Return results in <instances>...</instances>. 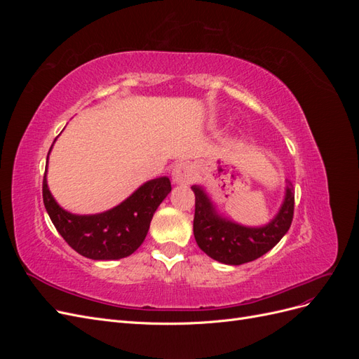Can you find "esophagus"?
Wrapping results in <instances>:
<instances>
[{
  "instance_id": "1",
  "label": "esophagus",
  "mask_w": 359,
  "mask_h": 359,
  "mask_svg": "<svg viewBox=\"0 0 359 359\" xmlns=\"http://www.w3.org/2000/svg\"><path fill=\"white\" fill-rule=\"evenodd\" d=\"M193 178V169L189 163H177L172 169V181L175 184H189Z\"/></svg>"
}]
</instances>
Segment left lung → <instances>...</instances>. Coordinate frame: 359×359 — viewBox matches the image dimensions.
I'll return each instance as SVG.
<instances>
[{
	"label": "left lung",
	"instance_id": "obj_1",
	"mask_svg": "<svg viewBox=\"0 0 359 359\" xmlns=\"http://www.w3.org/2000/svg\"><path fill=\"white\" fill-rule=\"evenodd\" d=\"M194 191L193 233L203 253L226 265H241L264 256L289 231L295 206V191L287 181L285 201L268 224L248 227L223 219L217 214L211 199L199 186Z\"/></svg>",
	"mask_w": 359,
	"mask_h": 359
}]
</instances>
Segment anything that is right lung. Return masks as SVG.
<instances>
[{
  "label": "right lung",
  "instance_id": "obj_1",
  "mask_svg": "<svg viewBox=\"0 0 359 359\" xmlns=\"http://www.w3.org/2000/svg\"><path fill=\"white\" fill-rule=\"evenodd\" d=\"M170 190L169 178L160 177L145 182L109 211L78 215L61 208L48 189L46 172L43 177V203L53 226L73 250L94 260H115L135 253L145 240L156 210Z\"/></svg>",
  "mask_w": 359,
  "mask_h": 359
}]
</instances>
